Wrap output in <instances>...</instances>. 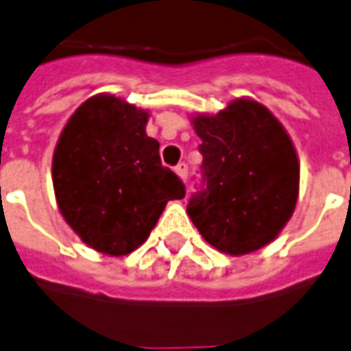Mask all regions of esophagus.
Wrapping results in <instances>:
<instances>
[{"mask_svg": "<svg viewBox=\"0 0 351 351\" xmlns=\"http://www.w3.org/2000/svg\"><path fill=\"white\" fill-rule=\"evenodd\" d=\"M175 171H176V175L180 176L184 182H186V178H188V163H184V162L178 163V165L175 167Z\"/></svg>", "mask_w": 351, "mask_h": 351, "instance_id": "1", "label": "esophagus"}]
</instances>
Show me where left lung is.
Wrapping results in <instances>:
<instances>
[{
  "instance_id": "1",
  "label": "left lung",
  "mask_w": 351,
  "mask_h": 351,
  "mask_svg": "<svg viewBox=\"0 0 351 351\" xmlns=\"http://www.w3.org/2000/svg\"><path fill=\"white\" fill-rule=\"evenodd\" d=\"M201 137L202 188L188 215L210 245L247 255L277 238L292 217L300 162L287 130L255 100L193 117Z\"/></svg>"
}]
</instances>
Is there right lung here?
<instances>
[{
	"label": "right lung",
	"mask_w": 351,
	"mask_h": 351,
	"mask_svg": "<svg viewBox=\"0 0 351 351\" xmlns=\"http://www.w3.org/2000/svg\"><path fill=\"white\" fill-rule=\"evenodd\" d=\"M149 113L113 95L83 102L57 141L51 178L64 221L89 247L123 256L147 240L167 201L186 195L147 136Z\"/></svg>",
	"instance_id": "add662e5"
}]
</instances>
